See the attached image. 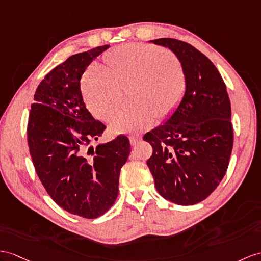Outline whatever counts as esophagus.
I'll return each mask as SVG.
<instances>
[{
	"mask_svg": "<svg viewBox=\"0 0 261 261\" xmlns=\"http://www.w3.org/2000/svg\"><path fill=\"white\" fill-rule=\"evenodd\" d=\"M141 141H142V137L141 136H137V135L129 136V142H130L132 145H137Z\"/></svg>",
	"mask_w": 261,
	"mask_h": 261,
	"instance_id": "1",
	"label": "esophagus"
}]
</instances>
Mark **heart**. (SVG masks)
Returning a JSON list of instances; mask_svg holds the SVG:
<instances>
[{
  "instance_id": "obj_1",
  "label": "heart",
  "mask_w": 261,
  "mask_h": 261,
  "mask_svg": "<svg viewBox=\"0 0 261 261\" xmlns=\"http://www.w3.org/2000/svg\"><path fill=\"white\" fill-rule=\"evenodd\" d=\"M106 67L92 65L82 79V93L94 116L109 119L122 105L123 92L133 88L135 109L120 112L111 120L116 134L148 128L157 115L173 112L186 92L187 79L177 56L147 44H126L104 56Z\"/></svg>"
}]
</instances>
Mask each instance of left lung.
<instances>
[{"mask_svg": "<svg viewBox=\"0 0 261 261\" xmlns=\"http://www.w3.org/2000/svg\"><path fill=\"white\" fill-rule=\"evenodd\" d=\"M150 42L173 50L187 87L173 115L144 135L152 147L147 166L165 199L195 205L217 188L229 164L233 145L229 96L218 69L193 45L175 39Z\"/></svg>", "mask_w": 261, "mask_h": 261, "instance_id": "obj_1", "label": "left lung"}]
</instances>
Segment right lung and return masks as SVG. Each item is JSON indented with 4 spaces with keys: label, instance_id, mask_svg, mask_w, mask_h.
Segmentation results:
<instances>
[{
    "label": "right lung",
    "instance_id": "obj_1",
    "mask_svg": "<svg viewBox=\"0 0 261 261\" xmlns=\"http://www.w3.org/2000/svg\"><path fill=\"white\" fill-rule=\"evenodd\" d=\"M109 47L69 56L48 72L36 88L28 123L30 154L42 185L64 211L87 219L104 215L115 202L120 168L130 152L124 135L91 145L106 126L87 111L81 77Z\"/></svg>",
    "mask_w": 261,
    "mask_h": 261
}]
</instances>
